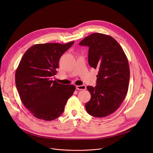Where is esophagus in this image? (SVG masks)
<instances>
[{"mask_svg": "<svg viewBox=\"0 0 153 153\" xmlns=\"http://www.w3.org/2000/svg\"><path fill=\"white\" fill-rule=\"evenodd\" d=\"M76 89L77 90H86V87L85 85H77L76 86Z\"/></svg>", "mask_w": 153, "mask_h": 153, "instance_id": "1", "label": "esophagus"}]
</instances>
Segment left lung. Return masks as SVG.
Wrapping results in <instances>:
<instances>
[{
    "label": "left lung",
    "mask_w": 153,
    "mask_h": 153,
    "mask_svg": "<svg viewBox=\"0 0 153 153\" xmlns=\"http://www.w3.org/2000/svg\"><path fill=\"white\" fill-rule=\"evenodd\" d=\"M79 45L89 47L88 63L99 70L96 86H87L91 99L85 105L86 110L96 117L110 115L119 108L127 94L130 76L128 59L110 36L93 33Z\"/></svg>",
    "instance_id": "obj_1"
}]
</instances>
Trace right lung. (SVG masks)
<instances>
[{
	"instance_id": "1",
	"label": "right lung",
	"mask_w": 153,
	"mask_h": 153,
	"mask_svg": "<svg viewBox=\"0 0 153 153\" xmlns=\"http://www.w3.org/2000/svg\"><path fill=\"white\" fill-rule=\"evenodd\" d=\"M74 42L34 45L20 60L15 74L16 88L21 101L37 119L50 121L59 117L76 90L73 85L52 80L60 57Z\"/></svg>"
}]
</instances>
